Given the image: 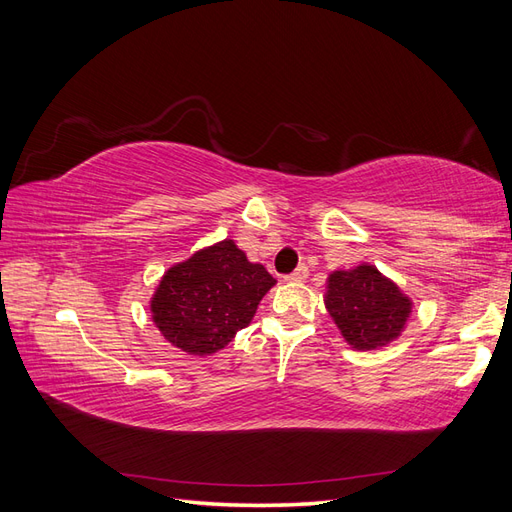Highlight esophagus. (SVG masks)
Wrapping results in <instances>:
<instances>
[{
	"label": "esophagus",
	"instance_id": "1",
	"mask_svg": "<svg viewBox=\"0 0 512 512\" xmlns=\"http://www.w3.org/2000/svg\"><path fill=\"white\" fill-rule=\"evenodd\" d=\"M307 275H309L307 267H305V265H301V267L294 269L290 275H286V280H288V282H303Z\"/></svg>",
	"mask_w": 512,
	"mask_h": 512
}]
</instances>
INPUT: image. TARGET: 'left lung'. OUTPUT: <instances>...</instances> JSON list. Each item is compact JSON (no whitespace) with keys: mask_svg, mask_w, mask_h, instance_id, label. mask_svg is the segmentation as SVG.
Returning <instances> with one entry per match:
<instances>
[{"mask_svg":"<svg viewBox=\"0 0 512 512\" xmlns=\"http://www.w3.org/2000/svg\"><path fill=\"white\" fill-rule=\"evenodd\" d=\"M329 316L356 350H376L404 331L412 301L374 265L333 271L324 294Z\"/></svg>","mask_w":512,"mask_h":512,"instance_id":"obj_1","label":"left lung"}]
</instances>
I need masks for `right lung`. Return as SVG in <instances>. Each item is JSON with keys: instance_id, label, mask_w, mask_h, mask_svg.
<instances>
[{"instance_id": "1", "label": "right lung", "mask_w": 512, "mask_h": 512, "mask_svg": "<svg viewBox=\"0 0 512 512\" xmlns=\"http://www.w3.org/2000/svg\"><path fill=\"white\" fill-rule=\"evenodd\" d=\"M273 275L224 239L170 267L151 299V316L164 339L205 356L228 346L252 322Z\"/></svg>"}]
</instances>
